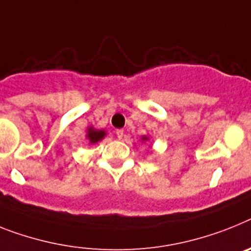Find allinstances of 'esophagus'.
Here are the masks:
<instances>
[{
  "mask_svg": "<svg viewBox=\"0 0 251 251\" xmlns=\"http://www.w3.org/2000/svg\"><path fill=\"white\" fill-rule=\"evenodd\" d=\"M124 134H125V132H124V130H122V129L116 130V135H117V138H119V139H122Z\"/></svg>",
  "mask_w": 251,
  "mask_h": 251,
  "instance_id": "esophagus-1",
  "label": "esophagus"
}]
</instances>
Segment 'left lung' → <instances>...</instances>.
Masks as SVG:
<instances>
[{
	"label": "left lung",
	"instance_id": "obj_1",
	"mask_svg": "<svg viewBox=\"0 0 251 251\" xmlns=\"http://www.w3.org/2000/svg\"><path fill=\"white\" fill-rule=\"evenodd\" d=\"M142 140H143V142H145V140H148V138H147V136H143Z\"/></svg>",
	"mask_w": 251,
	"mask_h": 251
}]
</instances>
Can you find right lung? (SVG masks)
<instances>
[{
  "label": "right lung",
  "instance_id": "right-lung-1",
  "mask_svg": "<svg viewBox=\"0 0 251 251\" xmlns=\"http://www.w3.org/2000/svg\"><path fill=\"white\" fill-rule=\"evenodd\" d=\"M106 135V131L104 130H96L93 127H89L88 129V132H86V138L89 139L90 144H96L98 143L100 140H102Z\"/></svg>",
  "mask_w": 251,
  "mask_h": 251
}]
</instances>
